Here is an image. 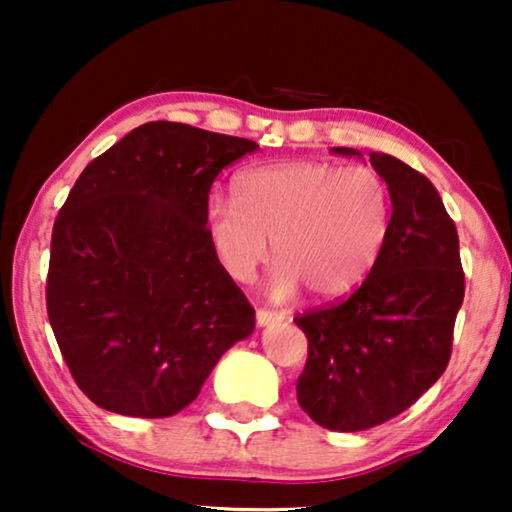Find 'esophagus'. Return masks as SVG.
Instances as JSON below:
<instances>
[{
  "instance_id": "obj_1",
  "label": "esophagus",
  "mask_w": 512,
  "mask_h": 512,
  "mask_svg": "<svg viewBox=\"0 0 512 512\" xmlns=\"http://www.w3.org/2000/svg\"><path fill=\"white\" fill-rule=\"evenodd\" d=\"M284 317L282 314L272 312V310H265V307H261V310L256 312V321L258 326H270V324H277V321H282Z\"/></svg>"
}]
</instances>
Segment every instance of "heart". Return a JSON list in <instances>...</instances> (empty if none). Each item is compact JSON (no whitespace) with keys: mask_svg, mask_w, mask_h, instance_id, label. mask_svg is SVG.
<instances>
[{"mask_svg":"<svg viewBox=\"0 0 512 512\" xmlns=\"http://www.w3.org/2000/svg\"><path fill=\"white\" fill-rule=\"evenodd\" d=\"M233 191L235 200L212 195L207 202L209 240L242 284L256 277L272 240L270 293L277 300L303 286L321 300L349 296L387 247L394 198L384 174L370 165H258L237 174Z\"/></svg>","mask_w":512,"mask_h":512,"instance_id":"1","label":"heart"}]
</instances>
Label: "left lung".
I'll use <instances>...</instances> for the list:
<instances>
[{
	"mask_svg": "<svg viewBox=\"0 0 512 512\" xmlns=\"http://www.w3.org/2000/svg\"><path fill=\"white\" fill-rule=\"evenodd\" d=\"M370 165L394 198L387 247L352 296L293 319L307 338L298 403L331 431H366L408 410L445 373L464 303L457 226L436 188L387 153H370Z\"/></svg>",
	"mask_w": 512,
	"mask_h": 512,
	"instance_id": "left-lung-1",
	"label": "left lung"
}]
</instances>
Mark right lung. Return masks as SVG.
Segmentation results:
<instances>
[{
  "label": "right lung",
  "instance_id": "1",
  "mask_svg": "<svg viewBox=\"0 0 512 512\" xmlns=\"http://www.w3.org/2000/svg\"><path fill=\"white\" fill-rule=\"evenodd\" d=\"M256 142L186 123L128 132L76 179L51 237L48 321L100 408L172 417L256 312L207 235L209 188Z\"/></svg>",
  "mask_w": 512,
  "mask_h": 512
}]
</instances>
